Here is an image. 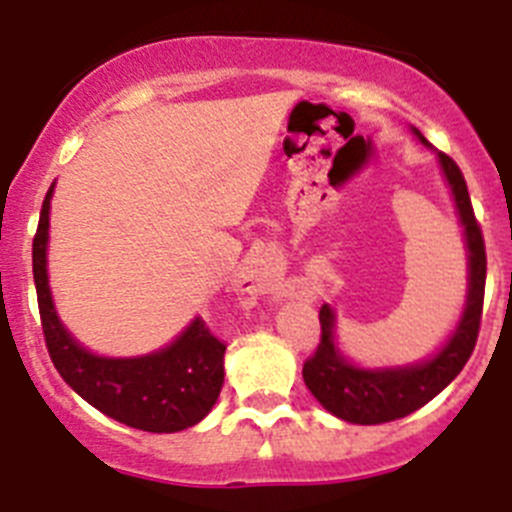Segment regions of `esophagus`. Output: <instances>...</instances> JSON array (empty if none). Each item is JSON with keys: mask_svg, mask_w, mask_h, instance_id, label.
I'll use <instances>...</instances> for the list:
<instances>
[{"mask_svg": "<svg viewBox=\"0 0 512 512\" xmlns=\"http://www.w3.org/2000/svg\"><path fill=\"white\" fill-rule=\"evenodd\" d=\"M256 289H259V282L253 279V274H246L243 277V292H256Z\"/></svg>", "mask_w": 512, "mask_h": 512, "instance_id": "34e87169", "label": "esophagus"}]
</instances>
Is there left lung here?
Returning a JSON list of instances; mask_svg holds the SVG:
<instances>
[{"mask_svg":"<svg viewBox=\"0 0 512 512\" xmlns=\"http://www.w3.org/2000/svg\"><path fill=\"white\" fill-rule=\"evenodd\" d=\"M415 138L425 148L431 143L423 138L418 128ZM433 151V148H431ZM441 166L443 182L449 184L454 210L459 215L464 248H467V297L464 307L446 341L420 361L387 366H364L348 359L338 346V315L330 305L320 307V346L312 359L302 366V379L312 397L328 410L330 415L356 425H379L390 420L405 418L431 402L438 392H443L464 369L477 343L479 318H482V300H485V274L487 256L482 230L474 220L472 200H469L467 182L459 166L441 151H433Z\"/></svg>","mask_w":512,"mask_h":512,"instance_id":"obj_1","label":"left lung"}]
</instances>
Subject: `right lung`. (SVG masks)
<instances>
[{
  "instance_id": "obj_1",
  "label": "right lung",
  "mask_w": 512,
  "mask_h": 512,
  "mask_svg": "<svg viewBox=\"0 0 512 512\" xmlns=\"http://www.w3.org/2000/svg\"><path fill=\"white\" fill-rule=\"evenodd\" d=\"M51 184L33 241V277L45 346L53 366L79 397L107 418L148 433H176L200 423L220 397L225 346L194 318L171 343L140 356H102L89 351L61 323L48 279Z\"/></svg>"
}]
</instances>
